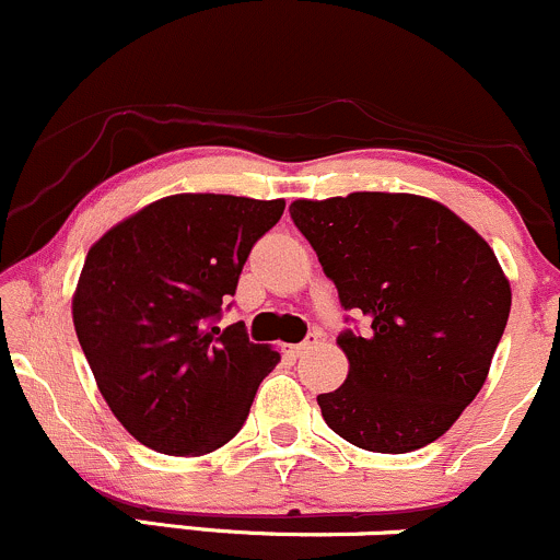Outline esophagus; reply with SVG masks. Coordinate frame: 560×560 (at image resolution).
<instances>
[{"label": "esophagus", "instance_id": "34e87169", "mask_svg": "<svg viewBox=\"0 0 560 560\" xmlns=\"http://www.w3.org/2000/svg\"><path fill=\"white\" fill-rule=\"evenodd\" d=\"M318 340H322V335H318V331H311V335L305 337L303 342H298V346H292V348H290V353H292V355H303V353H308V350H311L313 346H318Z\"/></svg>", "mask_w": 560, "mask_h": 560}]
</instances>
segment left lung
<instances>
[{"instance_id": "8db88e82", "label": "left lung", "mask_w": 560, "mask_h": 560, "mask_svg": "<svg viewBox=\"0 0 560 560\" xmlns=\"http://www.w3.org/2000/svg\"><path fill=\"white\" fill-rule=\"evenodd\" d=\"M290 214L342 308L370 322L337 337L350 370L318 396L327 425L366 452L433 444L481 390L505 331L510 284L494 252L444 205L411 194L300 199Z\"/></svg>"}]
</instances>
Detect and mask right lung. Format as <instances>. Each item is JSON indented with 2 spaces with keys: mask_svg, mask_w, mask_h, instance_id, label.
I'll list each match as a JSON object with an SVG mask.
<instances>
[{
  "mask_svg": "<svg viewBox=\"0 0 560 560\" xmlns=\"http://www.w3.org/2000/svg\"><path fill=\"white\" fill-rule=\"evenodd\" d=\"M281 214V199L177 194L88 252L73 294L79 346L116 420L149 450L186 457L229 444L281 361L244 324L218 327Z\"/></svg>",
  "mask_w": 560,
  "mask_h": 560,
  "instance_id": "1",
  "label": "right lung"
}]
</instances>
